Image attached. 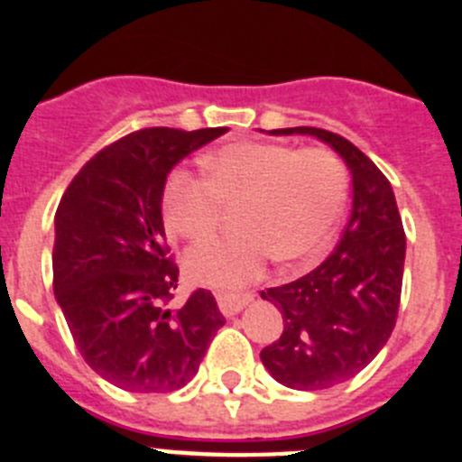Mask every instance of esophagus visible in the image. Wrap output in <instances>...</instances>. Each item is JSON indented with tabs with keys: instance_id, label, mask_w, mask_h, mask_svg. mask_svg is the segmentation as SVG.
<instances>
[{
	"instance_id": "obj_1",
	"label": "esophagus",
	"mask_w": 462,
	"mask_h": 462,
	"mask_svg": "<svg viewBox=\"0 0 462 462\" xmlns=\"http://www.w3.org/2000/svg\"><path fill=\"white\" fill-rule=\"evenodd\" d=\"M252 300V293H226V291H219L217 293V308L222 310V314L226 317H234L238 314L245 305Z\"/></svg>"
}]
</instances>
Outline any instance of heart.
Instances as JSON below:
<instances>
[{"label": "heart", "mask_w": 462, "mask_h": 462, "mask_svg": "<svg viewBox=\"0 0 462 462\" xmlns=\"http://www.w3.org/2000/svg\"><path fill=\"white\" fill-rule=\"evenodd\" d=\"M203 173L175 169L162 194L171 234L196 240L217 226L224 203H240L238 234L212 236L185 256L194 284L234 291L268 261H305L326 250L346 199V171L326 148L234 143L203 159Z\"/></svg>", "instance_id": "b5f03b06"}]
</instances>
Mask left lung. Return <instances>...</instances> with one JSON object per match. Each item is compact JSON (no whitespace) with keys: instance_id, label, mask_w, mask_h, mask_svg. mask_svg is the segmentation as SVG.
I'll list each match as a JSON object with an SVG mask.
<instances>
[{"instance_id":"obj_1","label":"left lung","mask_w":462,"mask_h":462,"mask_svg":"<svg viewBox=\"0 0 462 462\" xmlns=\"http://www.w3.org/2000/svg\"><path fill=\"white\" fill-rule=\"evenodd\" d=\"M273 134L321 138L352 171V215L333 254L296 282L261 291L284 319L282 336L261 349L263 365L289 389H330L356 377L393 333L405 228L391 182L352 141L317 126Z\"/></svg>"}]
</instances>
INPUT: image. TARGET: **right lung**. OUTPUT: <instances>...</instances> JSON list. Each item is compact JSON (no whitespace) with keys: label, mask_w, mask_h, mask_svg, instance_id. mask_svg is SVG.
<instances>
[{"label":"right lung","mask_w":462,"mask_h":462,"mask_svg":"<svg viewBox=\"0 0 462 462\" xmlns=\"http://www.w3.org/2000/svg\"><path fill=\"white\" fill-rule=\"evenodd\" d=\"M226 132L148 126L126 134L89 159L57 206V303L85 363L120 389H182L226 321L208 289L173 308L178 263L162 222L169 171Z\"/></svg>","instance_id":"1"}]
</instances>
